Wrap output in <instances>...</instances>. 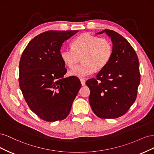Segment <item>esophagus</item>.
<instances>
[{"instance_id":"obj_1","label":"esophagus","mask_w":154,"mask_h":154,"mask_svg":"<svg viewBox=\"0 0 154 154\" xmlns=\"http://www.w3.org/2000/svg\"><path fill=\"white\" fill-rule=\"evenodd\" d=\"M80 82H81V83H82V85L83 86L85 85V79L81 78V79H80Z\"/></svg>"}]
</instances>
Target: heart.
<instances>
[{"label":"heart","instance_id":"obj_1","mask_svg":"<svg viewBox=\"0 0 154 154\" xmlns=\"http://www.w3.org/2000/svg\"><path fill=\"white\" fill-rule=\"evenodd\" d=\"M113 53L111 41L106 38L90 34H82L72 42V48H62L60 56L62 62L72 68L82 57V62L72 69L71 76L86 77L94 73L96 69H102L110 62Z\"/></svg>","mask_w":154,"mask_h":154}]
</instances>
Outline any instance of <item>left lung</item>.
<instances>
[{
  "label": "left lung",
  "mask_w": 154,
  "mask_h": 154,
  "mask_svg": "<svg viewBox=\"0 0 154 154\" xmlns=\"http://www.w3.org/2000/svg\"><path fill=\"white\" fill-rule=\"evenodd\" d=\"M111 38L113 53L109 63L96 78L86 82L88 97L94 113L101 119H114L127 112L136 101L140 83L137 55L124 37L114 31L105 29L97 34Z\"/></svg>",
  "instance_id": "1"
}]
</instances>
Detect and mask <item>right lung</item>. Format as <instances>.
Masks as SVG:
<instances>
[{
  "label": "right lung",
  "mask_w": 154,
  "mask_h": 154,
  "mask_svg": "<svg viewBox=\"0 0 154 154\" xmlns=\"http://www.w3.org/2000/svg\"><path fill=\"white\" fill-rule=\"evenodd\" d=\"M78 31H48L32 38L19 63L18 82L30 109L45 122L66 119L82 87L67 72L60 51L65 41Z\"/></svg>",
  "instance_id": "add662e5"
}]
</instances>
